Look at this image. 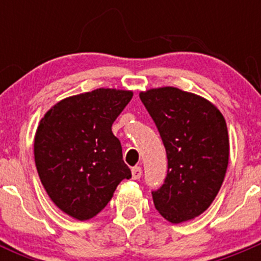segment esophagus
<instances>
[{
  "mask_svg": "<svg viewBox=\"0 0 261 261\" xmlns=\"http://www.w3.org/2000/svg\"><path fill=\"white\" fill-rule=\"evenodd\" d=\"M141 167H134L131 169V174H133V179H140L141 177Z\"/></svg>",
  "mask_w": 261,
  "mask_h": 261,
  "instance_id": "esophagus-1",
  "label": "esophagus"
}]
</instances>
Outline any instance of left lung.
I'll list each match as a JSON object with an SVG mask.
<instances>
[{"label":"left lung","mask_w":261,"mask_h":261,"mask_svg":"<svg viewBox=\"0 0 261 261\" xmlns=\"http://www.w3.org/2000/svg\"><path fill=\"white\" fill-rule=\"evenodd\" d=\"M168 158V173L152 192L155 208L167 221L193 220L217 196L230 156L227 126L208 99L175 87L140 92Z\"/></svg>","instance_id":"obj_1"}]
</instances>
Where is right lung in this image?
Listing matches in <instances>:
<instances>
[{"instance_id":"right-lung-1","label":"right lung","mask_w":261,"mask_h":261,"mask_svg":"<svg viewBox=\"0 0 261 261\" xmlns=\"http://www.w3.org/2000/svg\"><path fill=\"white\" fill-rule=\"evenodd\" d=\"M133 91L98 88L67 97L44 115L34 139L39 178L53 203L86 221L107 206L131 170L112 123Z\"/></svg>"}]
</instances>
